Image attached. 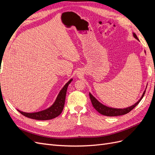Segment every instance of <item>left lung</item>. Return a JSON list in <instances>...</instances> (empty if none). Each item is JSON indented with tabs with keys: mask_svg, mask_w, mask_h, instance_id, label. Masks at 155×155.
<instances>
[{
	"mask_svg": "<svg viewBox=\"0 0 155 155\" xmlns=\"http://www.w3.org/2000/svg\"><path fill=\"white\" fill-rule=\"evenodd\" d=\"M133 36L135 39H137V40H139L137 35H136L134 33H133ZM145 90L143 92L142 97H140V99L137 103H136L135 104L133 105L132 106H130L129 107L125 108V109H116V108L109 107L103 105L100 101H98L96 99V98L91 94V93H89V96H90L93 107H94V109L98 112H99V113H100L102 115L107 116H121V115H124L125 114H127L128 112H129L130 110H132L134 108L139 104L140 101L142 100V99L145 94Z\"/></svg>",
	"mask_w": 155,
	"mask_h": 155,
	"instance_id": "1",
	"label": "left lung"
}]
</instances>
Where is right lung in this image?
<instances>
[{
  "label": "right lung",
  "instance_id": "add662e5",
  "mask_svg": "<svg viewBox=\"0 0 155 155\" xmlns=\"http://www.w3.org/2000/svg\"><path fill=\"white\" fill-rule=\"evenodd\" d=\"M72 81V79H70V80L65 84V85L59 92L57 98H56L55 102L54 103V104L49 108H48L47 109L37 112H32V113L22 112L20 111L19 110H17L21 114L27 117V118L37 120H48L56 118V117L60 115V114L61 113L63 110L67 88L68 85L71 83Z\"/></svg>",
  "mask_w": 155,
  "mask_h": 155
}]
</instances>
